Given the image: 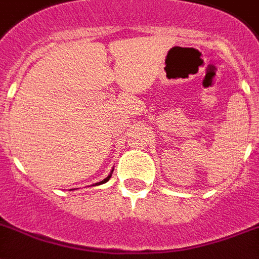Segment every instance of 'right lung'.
Returning a JSON list of instances; mask_svg holds the SVG:
<instances>
[{"label": "right lung", "mask_w": 259, "mask_h": 259, "mask_svg": "<svg viewBox=\"0 0 259 259\" xmlns=\"http://www.w3.org/2000/svg\"><path fill=\"white\" fill-rule=\"evenodd\" d=\"M112 172H114V169L111 170V173H110V175H108V176H107L106 179H104V180L99 181V183H96L95 185H100V184H104V183H107V181H108V180H110V179H111V176H112Z\"/></svg>", "instance_id": "1"}]
</instances>
